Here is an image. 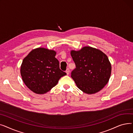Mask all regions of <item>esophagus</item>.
Here are the masks:
<instances>
[{
  "mask_svg": "<svg viewBox=\"0 0 133 133\" xmlns=\"http://www.w3.org/2000/svg\"><path fill=\"white\" fill-rule=\"evenodd\" d=\"M69 72H70V71H69V68H67V69H66V73H67V75H68L69 73Z\"/></svg>",
  "mask_w": 133,
  "mask_h": 133,
  "instance_id": "1",
  "label": "esophagus"
}]
</instances>
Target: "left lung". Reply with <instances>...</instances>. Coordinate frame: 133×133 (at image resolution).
I'll return each instance as SVG.
<instances>
[{
    "mask_svg": "<svg viewBox=\"0 0 133 133\" xmlns=\"http://www.w3.org/2000/svg\"><path fill=\"white\" fill-rule=\"evenodd\" d=\"M76 68L71 77L83 92L92 94L99 92L108 83L111 67L107 56L96 48L89 46L80 50L71 51Z\"/></svg>",
    "mask_w": 133,
    "mask_h": 133,
    "instance_id": "8db88e82",
    "label": "left lung"
}]
</instances>
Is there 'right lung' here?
Returning a JSON list of instances; mask_svg holds the SVG:
<instances>
[{
    "instance_id": "right-lung-1",
    "label": "right lung",
    "mask_w": 133,
    "mask_h": 133,
    "mask_svg": "<svg viewBox=\"0 0 133 133\" xmlns=\"http://www.w3.org/2000/svg\"><path fill=\"white\" fill-rule=\"evenodd\" d=\"M56 52L45 48L33 50L24 59L20 74L26 86L36 94L48 92L66 75L55 58Z\"/></svg>"
}]
</instances>
